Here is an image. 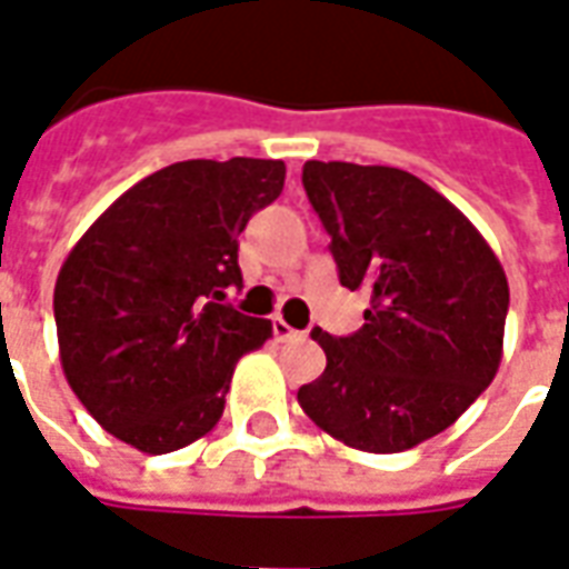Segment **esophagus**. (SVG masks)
Here are the masks:
<instances>
[{
    "label": "esophagus",
    "instance_id": "34e87169",
    "mask_svg": "<svg viewBox=\"0 0 569 569\" xmlns=\"http://www.w3.org/2000/svg\"><path fill=\"white\" fill-rule=\"evenodd\" d=\"M272 333H276L279 342H290V339H297V336H300V330H293L284 318H272Z\"/></svg>",
    "mask_w": 569,
    "mask_h": 569
}]
</instances>
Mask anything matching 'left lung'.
<instances>
[{"label": "left lung", "mask_w": 569, "mask_h": 569, "mask_svg": "<svg viewBox=\"0 0 569 569\" xmlns=\"http://www.w3.org/2000/svg\"><path fill=\"white\" fill-rule=\"evenodd\" d=\"M339 281L370 309L351 336L315 327L327 367L297 391L330 437L406 451L458 421L503 358L509 284L482 233L449 199L393 166H302Z\"/></svg>", "instance_id": "1"}]
</instances>
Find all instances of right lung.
<instances>
[{"label": "right lung", "mask_w": 569, "mask_h": 569, "mask_svg": "<svg viewBox=\"0 0 569 569\" xmlns=\"http://www.w3.org/2000/svg\"><path fill=\"white\" fill-rule=\"evenodd\" d=\"M281 188V160L172 163L69 251L53 288L60 363L111 437L166 455L218 425L236 360L272 336L223 297L242 284L239 233Z\"/></svg>", "instance_id": "1"}]
</instances>
